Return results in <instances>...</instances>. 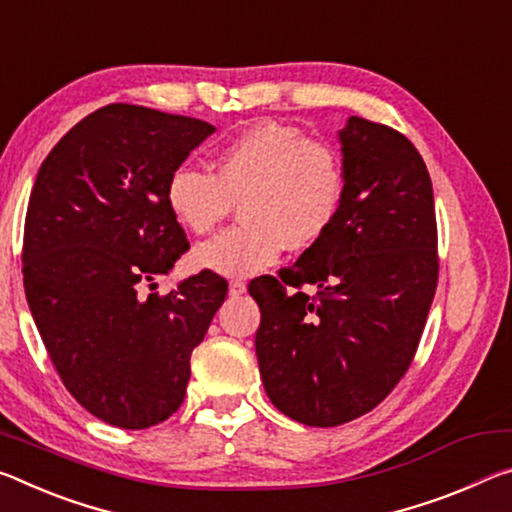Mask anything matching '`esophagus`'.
<instances>
[{
	"instance_id": "34e87169",
	"label": "esophagus",
	"mask_w": 512,
	"mask_h": 512,
	"mask_svg": "<svg viewBox=\"0 0 512 512\" xmlns=\"http://www.w3.org/2000/svg\"><path fill=\"white\" fill-rule=\"evenodd\" d=\"M246 282L243 280H232L230 282V296H241V294H246Z\"/></svg>"
}]
</instances>
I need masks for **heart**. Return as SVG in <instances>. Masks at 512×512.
Here are the masks:
<instances>
[{
    "label": "heart",
    "mask_w": 512,
    "mask_h": 512,
    "mask_svg": "<svg viewBox=\"0 0 512 512\" xmlns=\"http://www.w3.org/2000/svg\"><path fill=\"white\" fill-rule=\"evenodd\" d=\"M216 173L177 168L166 202L193 234L216 230L239 202V225L200 243L193 262L221 275H255L285 246L307 250L337 223L346 198L344 161L328 143L280 123H257L227 141Z\"/></svg>",
    "instance_id": "heart-1"
}]
</instances>
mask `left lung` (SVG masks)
Returning <instances> with one entry per match:
<instances>
[{"label":"left lung","instance_id":"8db88e82","mask_svg":"<svg viewBox=\"0 0 512 512\" xmlns=\"http://www.w3.org/2000/svg\"><path fill=\"white\" fill-rule=\"evenodd\" d=\"M339 143L337 223L278 278L248 285L262 312L255 351L266 394L282 415L319 428L367 415L399 385L440 269L433 184L415 145L358 116Z\"/></svg>","mask_w":512,"mask_h":512}]
</instances>
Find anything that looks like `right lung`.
<instances>
[{
	"mask_svg": "<svg viewBox=\"0 0 512 512\" xmlns=\"http://www.w3.org/2000/svg\"><path fill=\"white\" fill-rule=\"evenodd\" d=\"M214 125L109 104L47 154L24 221V294L54 369L79 405L141 431L180 408L191 353L227 296L214 271L141 294L189 250L168 177Z\"/></svg>",
	"mask_w": 512,
	"mask_h": 512,
	"instance_id": "1",
	"label": "right lung"
}]
</instances>
